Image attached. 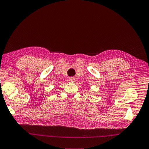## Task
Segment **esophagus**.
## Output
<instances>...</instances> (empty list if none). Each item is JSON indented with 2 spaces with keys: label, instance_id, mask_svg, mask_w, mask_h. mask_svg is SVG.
I'll use <instances>...</instances> for the list:
<instances>
[{
  "label": "esophagus",
  "instance_id": "1",
  "mask_svg": "<svg viewBox=\"0 0 149 149\" xmlns=\"http://www.w3.org/2000/svg\"><path fill=\"white\" fill-rule=\"evenodd\" d=\"M69 80L72 82H75V78L74 77H71L69 78Z\"/></svg>",
  "mask_w": 149,
  "mask_h": 149
}]
</instances>
